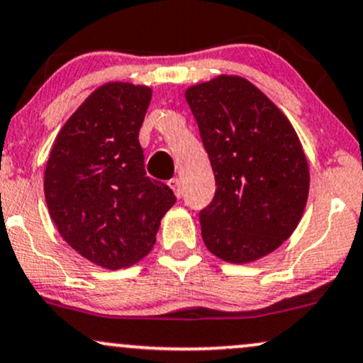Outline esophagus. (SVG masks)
<instances>
[{
  "instance_id": "34e87169",
  "label": "esophagus",
  "mask_w": 363,
  "mask_h": 363,
  "mask_svg": "<svg viewBox=\"0 0 363 363\" xmlns=\"http://www.w3.org/2000/svg\"><path fill=\"white\" fill-rule=\"evenodd\" d=\"M169 189L174 191V195H177V199H180L182 196V182L178 180V178H173V180L168 182Z\"/></svg>"
}]
</instances>
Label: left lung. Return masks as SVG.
Segmentation results:
<instances>
[{
  "mask_svg": "<svg viewBox=\"0 0 363 363\" xmlns=\"http://www.w3.org/2000/svg\"><path fill=\"white\" fill-rule=\"evenodd\" d=\"M213 174L216 196L200 212L202 239L232 264L257 261L293 234L305 212L310 168L289 119L239 75L186 89Z\"/></svg>",
  "mask_w": 363,
  "mask_h": 363,
  "instance_id": "left-lung-1",
  "label": "left lung"
}]
</instances>
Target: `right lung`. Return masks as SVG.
<instances>
[{
    "label": "right lung",
    "mask_w": 363,
    "mask_h": 363,
    "mask_svg": "<svg viewBox=\"0 0 363 363\" xmlns=\"http://www.w3.org/2000/svg\"><path fill=\"white\" fill-rule=\"evenodd\" d=\"M150 101L146 86L97 87L60 129L45 168V200L58 234L106 269L141 261L177 202L145 172L138 136Z\"/></svg>",
    "instance_id": "right-lung-1"
}]
</instances>
